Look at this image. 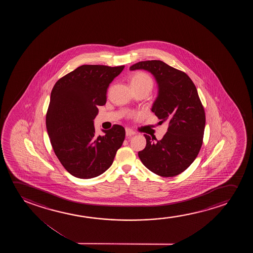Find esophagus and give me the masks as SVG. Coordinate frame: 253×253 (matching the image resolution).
I'll return each instance as SVG.
<instances>
[{
	"label": "esophagus",
	"instance_id": "1",
	"mask_svg": "<svg viewBox=\"0 0 253 253\" xmlns=\"http://www.w3.org/2000/svg\"><path fill=\"white\" fill-rule=\"evenodd\" d=\"M125 132H126V135L127 136H131V135H135V132L133 131L130 128H126Z\"/></svg>",
	"mask_w": 253,
	"mask_h": 253
}]
</instances>
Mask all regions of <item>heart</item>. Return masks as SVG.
Returning a JSON list of instances; mask_svg holds the SVG:
<instances>
[{
  "label": "heart",
  "mask_w": 253,
  "mask_h": 253,
  "mask_svg": "<svg viewBox=\"0 0 253 253\" xmlns=\"http://www.w3.org/2000/svg\"><path fill=\"white\" fill-rule=\"evenodd\" d=\"M131 84L138 85H148L152 88L153 81L152 79L147 73H137L132 77Z\"/></svg>",
  "instance_id": "1"
}]
</instances>
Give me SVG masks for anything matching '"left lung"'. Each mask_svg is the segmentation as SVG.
Segmentation results:
<instances>
[{
    "mask_svg": "<svg viewBox=\"0 0 253 253\" xmlns=\"http://www.w3.org/2000/svg\"><path fill=\"white\" fill-rule=\"evenodd\" d=\"M129 70H145L156 79L158 95L151 111L160 123H169L162 140L144 135L147 143L139 158L160 176L178 175L193 163L202 145L206 116L197 89L186 73L161 60L141 61Z\"/></svg>",
    "mask_w": 253,
    "mask_h": 253,
    "instance_id": "8db88e82",
    "label": "left lung"
}]
</instances>
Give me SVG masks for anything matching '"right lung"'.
I'll return each instance as SVG.
<instances>
[{
    "mask_svg": "<svg viewBox=\"0 0 253 253\" xmlns=\"http://www.w3.org/2000/svg\"><path fill=\"white\" fill-rule=\"evenodd\" d=\"M124 68L84 65L59 79L52 88L46 130L56 156L73 176L90 179L104 173L125 141L121 125H113L97 136L93 125L97 106L105 104L108 87Z\"/></svg>",
    "mask_w": 253,
    "mask_h": 253,
    "instance_id": "obj_1",
    "label": "right lung"
}]
</instances>
